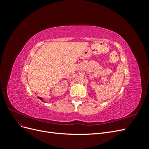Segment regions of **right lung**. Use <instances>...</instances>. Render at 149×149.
Instances as JSON below:
<instances>
[{
  "instance_id": "1",
  "label": "right lung",
  "mask_w": 149,
  "mask_h": 149,
  "mask_svg": "<svg viewBox=\"0 0 149 149\" xmlns=\"http://www.w3.org/2000/svg\"><path fill=\"white\" fill-rule=\"evenodd\" d=\"M38 98L40 99V100H42V101H43V100H42V97H38Z\"/></svg>"
}]
</instances>
